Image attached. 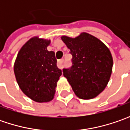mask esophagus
<instances>
[{
	"instance_id": "esophagus-1",
	"label": "esophagus",
	"mask_w": 130,
	"mask_h": 130,
	"mask_svg": "<svg viewBox=\"0 0 130 130\" xmlns=\"http://www.w3.org/2000/svg\"><path fill=\"white\" fill-rule=\"evenodd\" d=\"M63 59H61V60H59L57 63V65H58V67L59 68V69H62L63 68Z\"/></svg>"
}]
</instances>
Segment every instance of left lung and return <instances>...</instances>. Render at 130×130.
Returning <instances> with one entry per match:
<instances>
[{"label":"left lung","instance_id":"obj_1","mask_svg":"<svg viewBox=\"0 0 130 130\" xmlns=\"http://www.w3.org/2000/svg\"><path fill=\"white\" fill-rule=\"evenodd\" d=\"M72 55V67L63 69V76L78 98L89 100L104 90L110 79L113 58L108 47L87 32L76 38L61 36Z\"/></svg>","mask_w":130,"mask_h":130}]
</instances>
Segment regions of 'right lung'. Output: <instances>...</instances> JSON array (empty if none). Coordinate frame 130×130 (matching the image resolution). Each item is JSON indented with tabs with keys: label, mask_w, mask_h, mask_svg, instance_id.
<instances>
[{
	"label": "right lung",
	"mask_w": 130,
	"mask_h": 130,
	"mask_svg": "<svg viewBox=\"0 0 130 130\" xmlns=\"http://www.w3.org/2000/svg\"><path fill=\"white\" fill-rule=\"evenodd\" d=\"M51 40L35 36L18 53L13 72L19 87L35 102L51 101L62 72L56 65L55 53L48 51Z\"/></svg>",
	"instance_id": "obj_1"
}]
</instances>
